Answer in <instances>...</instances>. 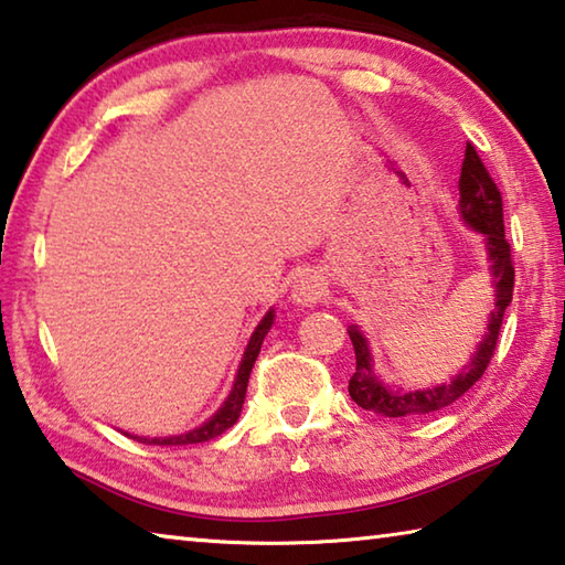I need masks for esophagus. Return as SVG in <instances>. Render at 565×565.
<instances>
[{"label": "esophagus", "mask_w": 565, "mask_h": 565, "mask_svg": "<svg viewBox=\"0 0 565 565\" xmlns=\"http://www.w3.org/2000/svg\"><path fill=\"white\" fill-rule=\"evenodd\" d=\"M323 294V279L319 274L306 271L291 284V301L299 306H313Z\"/></svg>", "instance_id": "1"}]
</instances>
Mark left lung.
<instances>
[{
  "label": "left lung",
  "instance_id": "8db88e82",
  "mask_svg": "<svg viewBox=\"0 0 565 565\" xmlns=\"http://www.w3.org/2000/svg\"><path fill=\"white\" fill-rule=\"evenodd\" d=\"M458 194H461L458 196V214H461L468 226L476 228L478 234H483L486 252H489L493 276L491 284L495 289V306L489 319V331H486L483 341L478 343V349L473 351L471 363H466L461 374H456V379H451V384H441L424 391H398L388 388L384 381L374 374L369 343L363 339L359 327H351L349 339L353 343V351H356V371H353V376L349 381V396L356 401L361 408L374 411L379 416L414 418L451 406L454 401L461 398L466 391L483 376V371L489 369V363L493 359L505 306L513 299L515 271L511 244L505 242L501 191L491 179L489 169L483 167V161L478 157L473 145H466L461 179H458Z\"/></svg>",
  "mask_w": 565,
  "mask_h": 565
}]
</instances>
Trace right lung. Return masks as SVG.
Instances as JSON below:
<instances>
[{"instance_id": "1", "label": "right lung", "mask_w": 565, "mask_h": 565, "mask_svg": "<svg viewBox=\"0 0 565 565\" xmlns=\"http://www.w3.org/2000/svg\"><path fill=\"white\" fill-rule=\"evenodd\" d=\"M271 323H274V309H271L269 313H266L259 327L254 329L252 339H248V347H246V351H244L242 366H238V371H236V381H234L232 394L226 396L224 406L218 408L216 414L206 420V424H202V426L194 428V431H189V434H181V436H167V438L131 436V438H137V441H141V444H157V446H186V444H204V441H212V438L222 436V434L226 431V428H232V426L236 424L238 414H242V406H244V398H246V386H248V376H252L254 361H256V356H259L264 337H266V333H269ZM127 436H129V434H127Z\"/></svg>"}]
</instances>
